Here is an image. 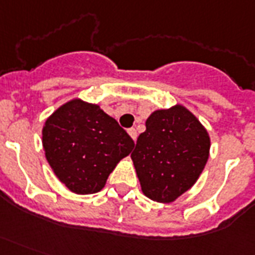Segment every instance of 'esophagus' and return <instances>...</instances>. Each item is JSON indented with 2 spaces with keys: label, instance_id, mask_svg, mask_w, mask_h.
<instances>
[{
  "label": "esophagus",
  "instance_id": "obj_1",
  "mask_svg": "<svg viewBox=\"0 0 255 255\" xmlns=\"http://www.w3.org/2000/svg\"><path fill=\"white\" fill-rule=\"evenodd\" d=\"M128 133H129V136L132 137L133 142H135V140H136V137H137L136 129H135V128H129V129H128Z\"/></svg>",
  "mask_w": 255,
  "mask_h": 255
}]
</instances>
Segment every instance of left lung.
I'll list each match as a JSON object with an SVG mask.
<instances>
[{"label":"left lung","mask_w":255,"mask_h":255,"mask_svg":"<svg viewBox=\"0 0 255 255\" xmlns=\"http://www.w3.org/2000/svg\"><path fill=\"white\" fill-rule=\"evenodd\" d=\"M209 147L207 129L185 107L152 112L131 154L143 193L158 203L174 201L195 185Z\"/></svg>","instance_id":"8db88e82"}]
</instances>
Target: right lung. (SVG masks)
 <instances>
[{"instance_id":"right-lung-1","label":"right lung","mask_w":255,"mask_h":255,"mask_svg":"<svg viewBox=\"0 0 255 255\" xmlns=\"http://www.w3.org/2000/svg\"><path fill=\"white\" fill-rule=\"evenodd\" d=\"M43 148L55 175L77 195L97 193L135 143L96 104L74 99L46 120Z\"/></svg>"}]
</instances>
